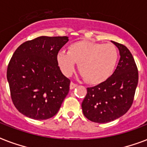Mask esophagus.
<instances>
[{"label":"esophagus","instance_id":"1","mask_svg":"<svg viewBox=\"0 0 147 147\" xmlns=\"http://www.w3.org/2000/svg\"><path fill=\"white\" fill-rule=\"evenodd\" d=\"M69 87H70V89H74V88H76L77 87V85H76V84H75V83H73V82H71L70 83V86H69Z\"/></svg>","mask_w":147,"mask_h":147}]
</instances>
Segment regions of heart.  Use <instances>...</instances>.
Here are the masks:
<instances>
[{"label": "heart", "instance_id": "heart-1", "mask_svg": "<svg viewBox=\"0 0 147 147\" xmlns=\"http://www.w3.org/2000/svg\"><path fill=\"white\" fill-rule=\"evenodd\" d=\"M118 57V51L114 45L82 40L70 45L68 52L59 51L56 59L65 76H71L76 63H78V69L83 78L90 84L97 85L112 76Z\"/></svg>", "mask_w": 147, "mask_h": 147}]
</instances>
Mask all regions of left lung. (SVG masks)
<instances>
[{
    "instance_id": "1",
    "label": "left lung",
    "mask_w": 147,
    "mask_h": 147,
    "mask_svg": "<svg viewBox=\"0 0 147 147\" xmlns=\"http://www.w3.org/2000/svg\"><path fill=\"white\" fill-rule=\"evenodd\" d=\"M120 60L112 76L104 82L88 88L82 103L83 114L95 123H108L126 114L132 105L138 84V71L130 50L118 42Z\"/></svg>"
}]
</instances>
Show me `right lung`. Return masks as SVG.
Returning <instances> with one entry per match:
<instances>
[{"label":"right lung","mask_w":147,"mask_h":147,"mask_svg":"<svg viewBox=\"0 0 147 147\" xmlns=\"http://www.w3.org/2000/svg\"><path fill=\"white\" fill-rule=\"evenodd\" d=\"M68 36H42L24 42L7 71L13 103L22 114L46 120L57 114L69 92L70 80L62 73L57 54Z\"/></svg>","instance_id":"obj_1"}]
</instances>
